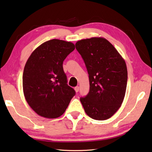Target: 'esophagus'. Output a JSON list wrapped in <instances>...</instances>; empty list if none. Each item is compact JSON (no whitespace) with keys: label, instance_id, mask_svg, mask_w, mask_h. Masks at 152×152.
<instances>
[{"label":"esophagus","instance_id":"1","mask_svg":"<svg viewBox=\"0 0 152 152\" xmlns=\"http://www.w3.org/2000/svg\"><path fill=\"white\" fill-rule=\"evenodd\" d=\"M74 90H75L76 92H78L79 90H80V87L79 86H76L75 88H74Z\"/></svg>","mask_w":152,"mask_h":152}]
</instances>
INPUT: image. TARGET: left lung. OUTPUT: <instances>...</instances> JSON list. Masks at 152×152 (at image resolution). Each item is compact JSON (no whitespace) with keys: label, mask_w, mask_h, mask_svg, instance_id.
Here are the masks:
<instances>
[{"label":"left lung","mask_w":152,"mask_h":152,"mask_svg":"<svg viewBox=\"0 0 152 152\" xmlns=\"http://www.w3.org/2000/svg\"><path fill=\"white\" fill-rule=\"evenodd\" d=\"M76 48L89 74L90 91L80 98L84 111L92 119H109L120 108L125 96L128 80L125 60L102 37L79 40Z\"/></svg>","instance_id":"8db88e82"}]
</instances>
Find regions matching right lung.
Instances as JSON below:
<instances>
[{"mask_svg": "<svg viewBox=\"0 0 152 152\" xmlns=\"http://www.w3.org/2000/svg\"><path fill=\"white\" fill-rule=\"evenodd\" d=\"M75 49L72 42L52 39L36 48L24 66L23 87L30 107L40 116L56 118L64 114L75 91L67 84L63 62Z\"/></svg>", "mask_w": 152, "mask_h": 152, "instance_id": "obj_1", "label": "right lung"}]
</instances>
